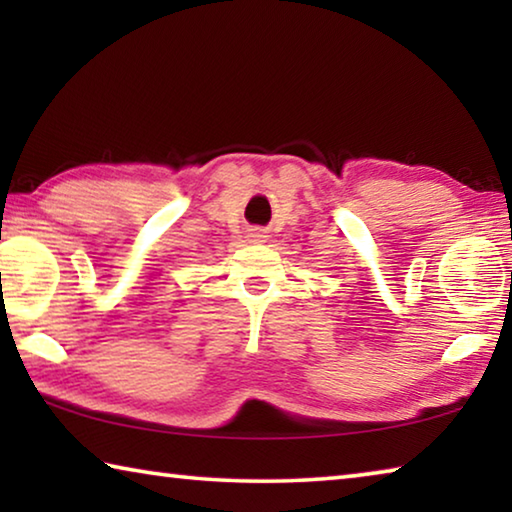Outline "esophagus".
<instances>
[{
  "label": "esophagus",
  "instance_id": "34e87169",
  "mask_svg": "<svg viewBox=\"0 0 512 512\" xmlns=\"http://www.w3.org/2000/svg\"><path fill=\"white\" fill-rule=\"evenodd\" d=\"M262 237H264V235H259V232H255V235H253V239H255V241H259Z\"/></svg>",
  "mask_w": 512,
  "mask_h": 512
}]
</instances>
